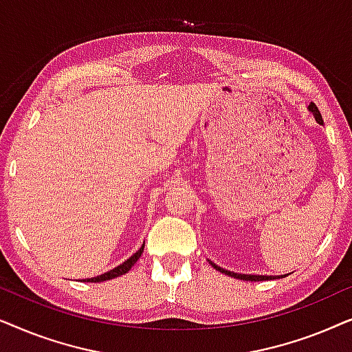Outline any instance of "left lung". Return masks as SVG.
<instances>
[{
    "label": "left lung",
    "mask_w": 352,
    "mask_h": 352,
    "mask_svg": "<svg viewBox=\"0 0 352 352\" xmlns=\"http://www.w3.org/2000/svg\"><path fill=\"white\" fill-rule=\"evenodd\" d=\"M309 110H311L312 113H314L316 122H317V123H320V124H324V120H322V115H320V112H319V109L316 107V104H314V102H311V104H309ZM210 264L216 269V271L223 272V274H226V276H230V277H234V278H240V280H247V282H248V280H252V282H256V280H272V278H282V277H287V276H253V274H237V272L226 271V269L219 267V266H216V264H214V263H211V261H210Z\"/></svg>",
    "instance_id": "8db88e82"
}]
</instances>
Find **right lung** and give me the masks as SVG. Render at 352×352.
<instances>
[{
	"label": "right lung",
	"mask_w": 352,
	"mask_h": 352,
	"mask_svg": "<svg viewBox=\"0 0 352 352\" xmlns=\"http://www.w3.org/2000/svg\"><path fill=\"white\" fill-rule=\"evenodd\" d=\"M142 252H144V243H142V247L139 248L138 252L134 253L131 258H128L126 261L120 264V266L113 267L112 271H109V272H104V274H100V276H98V277L85 278V282H86V280H88V282H104V280H110V278H115V277H120V276H123V274H126V272L129 271V269H131V267L134 266V264H136L138 259L141 258Z\"/></svg>",
	"instance_id": "obj_1"
}]
</instances>
